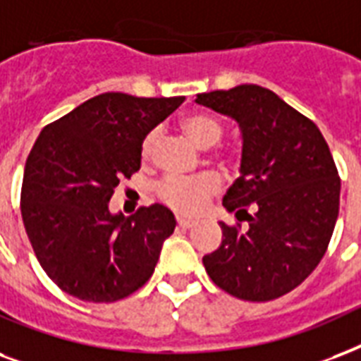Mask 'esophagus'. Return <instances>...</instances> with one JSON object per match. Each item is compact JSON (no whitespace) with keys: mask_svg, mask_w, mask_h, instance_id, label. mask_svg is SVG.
Instances as JSON below:
<instances>
[{"mask_svg":"<svg viewBox=\"0 0 361 361\" xmlns=\"http://www.w3.org/2000/svg\"><path fill=\"white\" fill-rule=\"evenodd\" d=\"M177 224H178V228H183V230H190V228H192V226H194L195 222H194V220L180 219V216H178V219H177Z\"/></svg>","mask_w":361,"mask_h":361,"instance_id":"obj_1","label":"esophagus"}]
</instances>
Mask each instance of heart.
<instances>
[{
    "instance_id": "heart-1",
    "label": "heart",
    "mask_w": 361,
    "mask_h": 361,
    "mask_svg": "<svg viewBox=\"0 0 361 361\" xmlns=\"http://www.w3.org/2000/svg\"><path fill=\"white\" fill-rule=\"evenodd\" d=\"M184 131L201 149H211L224 135V128L219 120L209 114H190L183 122ZM160 142V130H152L142 141V158L154 154ZM220 190V178L214 173H203L197 177L167 175L156 186V195L169 209L183 214H194L205 207L207 200Z\"/></svg>"
}]
</instances>
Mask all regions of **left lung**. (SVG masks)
<instances>
[{"instance_id":"1","label":"left lung","mask_w":361,"mask_h":361,"mask_svg":"<svg viewBox=\"0 0 361 361\" xmlns=\"http://www.w3.org/2000/svg\"><path fill=\"white\" fill-rule=\"evenodd\" d=\"M195 103L239 124L241 177L222 205L248 222L243 231L220 222L222 245L203 265L239 300H276L311 275L334 233L341 180L328 142L312 120L258 85L197 94Z\"/></svg>"}]
</instances>
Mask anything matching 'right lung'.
Segmentation results:
<instances>
[{
	"instance_id": "add662e5",
	"label": "right lung",
	"mask_w": 361,
	"mask_h": 361,
	"mask_svg": "<svg viewBox=\"0 0 361 361\" xmlns=\"http://www.w3.org/2000/svg\"><path fill=\"white\" fill-rule=\"evenodd\" d=\"M184 102L107 92L44 126L27 156L20 211L33 252L66 294L92 303L124 300L149 281L175 230L167 207L126 219L109 201L141 167L145 137Z\"/></svg>"
}]
</instances>
